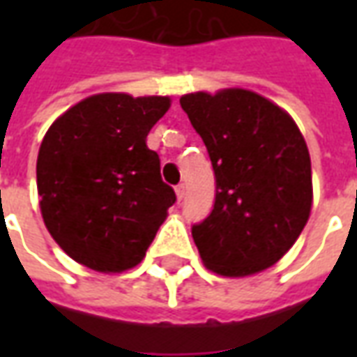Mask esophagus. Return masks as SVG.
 Wrapping results in <instances>:
<instances>
[{
  "instance_id": "esophagus-1",
  "label": "esophagus",
  "mask_w": 357,
  "mask_h": 357,
  "mask_svg": "<svg viewBox=\"0 0 357 357\" xmlns=\"http://www.w3.org/2000/svg\"><path fill=\"white\" fill-rule=\"evenodd\" d=\"M176 195H178V201H183V197H185V185L183 183L176 185Z\"/></svg>"
}]
</instances>
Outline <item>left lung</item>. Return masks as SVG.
I'll use <instances>...</instances> for the list:
<instances>
[{"label": "left lung", "instance_id": "8db88e82", "mask_svg": "<svg viewBox=\"0 0 357 357\" xmlns=\"http://www.w3.org/2000/svg\"><path fill=\"white\" fill-rule=\"evenodd\" d=\"M179 105L216 178L212 212L191 227L202 262L225 277L273 266L312 210V162L298 126L275 102L239 88L183 95Z\"/></svg>", "mask_w": 357, "mask_h": 357}]
</instances>
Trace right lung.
Wrapping results in <instances>:
<instances>
[{
	"label": "right lung",
	"mask_w": 357,
	"mask_h": 357,
	"mask_svg": "<svg viewBox=\"0 0 357 357\" xmlns=\"http://www.w3.org/2000/svg\"><path fill=\"white\" fill-rule=\"evenodd\" d=\"M168 97L99 93L59 116L36 164L43 222L73 260L118 273L145 258L176 202L147 147Z\"/></svg>",
	"instance_id": "1"
}]
</instances>
